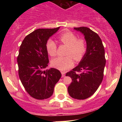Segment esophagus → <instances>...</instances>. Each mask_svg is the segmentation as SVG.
Wrapping results in <instances>:
<instances>
[{
  "instance_id": "esophagus-1",
  "label": "esophagus",
  "mask_w": 122,
  "mask_h": 122,
  "mask_svg": "<svg viewBox=\"0 0 122 122\" xmlns=\"http://www.w3.org/2000/svg\"><path fill=\"white\" fill-rule=\"evenodd\" d=\"M61 74H62V77H65V74H66V72L65 71H61Z\"/></svg>"
}]
</instances>
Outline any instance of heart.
<instances>
[{
	"instance_id": "obj_1",
	"label": "heart",
	"mask_w": 122,
	"mask_h": 122,
	"mask_svg": "<svg viewBox=\"0 0 122 122\" xmlns=\"http://www.w3.org/2000/svg\"><path fill=\"white\" fill-rule=\"evenodd\" d=\"M62 44L68 46L66 56H57L51 61V64L55 68L65 71L72 67L74 59L80 61L83 58L87 50L86 41L83 38H78L77 35L71 31L62 32L58 36ZM46 50L48 54L54 56L57 52V45L54 40L49 39L46 43Z\"/></svg>"
}]
</instances>
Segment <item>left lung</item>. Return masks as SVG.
Returning a JSON list of instances; mask_svg holds the SVG:
<instances>
[{
	"label": "left lung",
	"mask_w": 122,
	"mask_h": 122,
	"mask_svg": "<svg viewBox=\"0 0 122 122\" xmlns=\"http://www.w3.org/2000/svg\"><path fill=\"white\" fill-rule=\"evenodd\" d=\"M74 29L84 35L87 50L79 64L67 72L66 76L72 79L68 87L70 96L84 100L93 95L102 83L106 65L105 52L102 39L97 34L87 27Z\"/></svg>",
	"instance_id": "obj_1"
}]
</instances>
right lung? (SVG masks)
I'll return each instance as SVG.
<instances>
[{"label":"right lung","instance_id":"right-lung-1","mask_svg":"<svg viewBox=\"0 0 122 122\" xmlns=\"http://www.w3.org/2000/svg\"><path fill=\"white\" fill-rule=\"evenodd\" d=\"M59 28L36 29L26 36L20 46L17 58L19 78L27 93L34 99L50 97L61 77L57 69L45 70L49 62L46 41Z\"/></svg>","mask_w":122,"mask_h":122}]
</instances>
